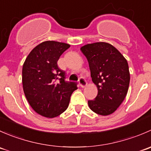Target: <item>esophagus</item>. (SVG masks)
Returning a JSON list of instances; mask_svg holds the SVG:
<instances>
[{
    "mask_svg": "<svg viewBox=\"0 0 151 151\" xmlns=\"http://www.w3.org/2000/svg\"><path fill=\"white\" fill-rule=\"evenodd\" d=\"M79 83H80V85L82 88H85L87 85L86 80H85L84 78H83V77H80V80H79Z\"/></svg>",
    "mask_w": 151,
    "mask_h": 151,
    "instance_id": "1",
    "label": "esophagus"
}]
</instances>
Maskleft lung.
I'll list each match as a JSON object with an SVG mask.
<instances>
[{"instance_id": "left-lung-1", "label": "left lung", "mask_w": 151, "mask_h": 151, "mask_svg": "<svg viewBox=\"0 0 151 151\" xmlns=\"http://www.w3.org/2000/svg\"><path fill=\"white\" fill-rule=\"evenodd\" d=\"M80 50L88 60L92 80L98 88L96 97L88 101V106L99 115H110L127 94L130 82L127 60L106 42L88 44Z\"/></svg>"}]
</instances>
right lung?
<instances>
[{
    "mask_svg": "<svg viewBox=\"0 0 151 151\" xmlns=\"http://www.w3.org/2000/svg\"><path fill=\"white\" fill-rule=\"evenodd\" d=\"M70 45L55 41L39 44L25 59L22 66V86L33 110L47 118H55L68 108L77 83L66 81V72L58 60Z\"/></svg>",
    "mask_w": 151,
    "mask_h": 151,
    "instance_id": "1",
    "label": "right lung"
}]
</instances>
